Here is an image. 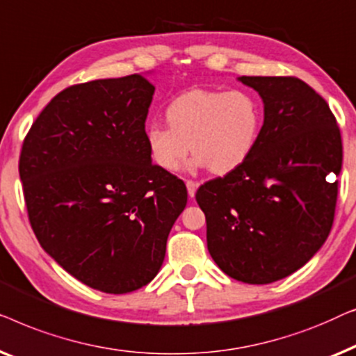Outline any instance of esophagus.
I'll return each mask as SVG.
<instances>
[{
  "mask_svg": "<svg viewBox=\"0 0 356 356\" xmlns=\"http://www.w3.org/2000/svg\"><path fill=\"white\" fill-rule=\"evenodd\" d=\"M185 185H187L188 197L193 198L195 197V192H197V188H198V184L193 182V180H187V182H185Z\"/></svg>",
  "mask_w": 356,
  "mask_h": 356,
  "instance_id": "obj_1",
  "label": "esophagus"
}]
</instances>
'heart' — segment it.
Returning a JSON list of instances; mask_svg holds the SVG:
<instances>
[{"mask_svg": "<svg viewBox=\"0 0 356 356\" xmlns=\"http://www.w3.org/2000/svg\"><path fill=\"white\" fill-rule=\"evenodd\" d=\"M166 122L169 127L152 124L145 130L148 153L159 169L177 171L192 148L190 168L226 176L242 168L257 148L263 108L247 90L192 88L168 104Z\"/></svg>", "mask_w": 356, "mask_h": 356, "instance_id": "b5f03b06", "label": "heart"}]
</instances>
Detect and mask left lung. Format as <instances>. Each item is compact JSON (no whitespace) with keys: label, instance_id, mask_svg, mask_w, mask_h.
<instances>
[{"label":"left lung","instance_id":"obj_1","mask_svg":"<svg viewBox=\"0 0 356 356\" xmlns=\"http://www.w3.org/2000/svg\"><path fill=\"white\" fill-rule=\"evenodd\" d=\"M264 121L247 163L197 192L208 252L232 279L271 284L305 266L334 222L342 138L323 97L295 77L237 79Z\"/></svg>","mask_w":356,"mask_h":356}]
</instances>
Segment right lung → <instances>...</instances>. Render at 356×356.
<instances>
[{"label":"right lung","instance_id":"right-lung-1","mask_svg":"<svg viewBox=\"0 0 356 356\" xmlns=\"http://www.w3.org/2000/svg\"><path fill=\"white\" fill-rule=\"evenodd\" d=\"M153 95L142 74L74 85L48 103L22 145L19 174L40 245L106 293L152 282L187 204L185 184L148 153Z\"/></svg>","mask_w":356,"mask_h":356}]
</instances>
